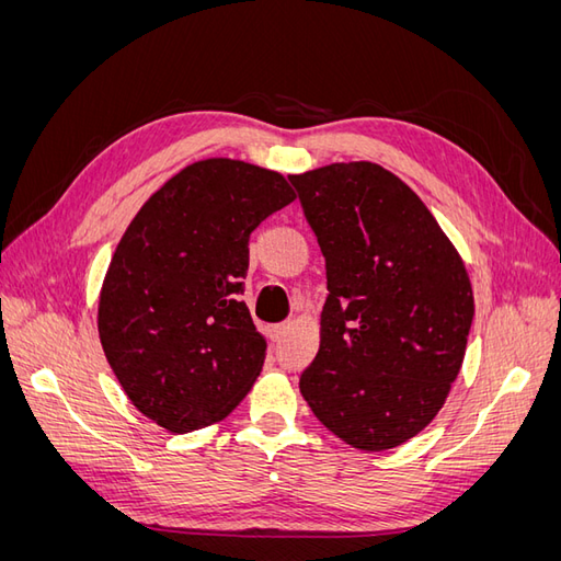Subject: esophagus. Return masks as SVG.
I'll return each mask as SVG.
<instances>
[{
    "label": "esophagus",
    "mask_w": 561,
    "mask_h": 561,
    "mask_svg": "<svg viewBox=\"0 0 561 561\" xmlns=\"http://www.w3.org/2000/svg\"><path fill=\"white\" fill-rule=\"evenodd\" d=\"M285 332H287V322H280V325L271 328V339H274V342H278V339L285 336Z\"/></svg>",
    "instance_id": "1"
}]
</instances>
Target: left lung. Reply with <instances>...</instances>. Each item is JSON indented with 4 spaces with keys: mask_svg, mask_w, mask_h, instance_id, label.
<instances>
[{
    "mask_svg": "<svg viewBox=\"0 0 561 561\" xmlns=\"http://www.w3.org/2000/svg\"><path fill=\"white\" fill-rule=\"evenodd\" d=\"M287 180L330 290L299 390L346 445L393 449L428 426L461 369L474 316L466 266L423 201L377 163Z\"/></svg>",
    "mask_w": 561,
    "mask_h": 561,
    "instance_id": "1",
    "label": "left lung"
}]
</instances>
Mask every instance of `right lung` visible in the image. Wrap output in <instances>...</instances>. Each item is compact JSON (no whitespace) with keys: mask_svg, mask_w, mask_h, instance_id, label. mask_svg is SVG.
I'll return each mask as SVG.
<instances>
[{"mask_svg":"<svg viewBox=\"0 0 561 561\" xmlns=\"http://www.w3.org/2000/svg\"><path fill=\"white\" fill-rule=\"evenodd\" d=\"M293 201L274 171L206 159L168 180L118 241L100 344L128 400L165 431L225 419L257 379L266 342L241 301L248 241Z\"/></svg>","mask_w":561,"mask_h":561,"instance_id":"right-lung-1","label":"right lung"}]
</instances>
